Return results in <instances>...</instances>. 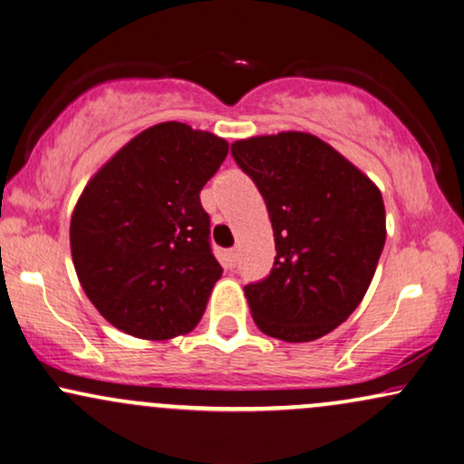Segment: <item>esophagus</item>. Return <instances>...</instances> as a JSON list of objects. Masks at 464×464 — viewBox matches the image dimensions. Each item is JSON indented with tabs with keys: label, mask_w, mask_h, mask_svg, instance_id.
<instances>
[{
	"label": "esophagus",
	"mask_w": 464,
	"mask_h": 464,
	"mask_svg": "<svg viewBox=\"0 0 464 464\" xmlns=\"http://www.w3.org/2000/svg\"><path fill=\"white\" fill-rule=\"evenodd\" d=\"M237 256H239V250L237 248H228L227 250V261H228V266H236L237 264Z\"/></svg>",
	"instance_id": "obj_1"
}]
</instances>
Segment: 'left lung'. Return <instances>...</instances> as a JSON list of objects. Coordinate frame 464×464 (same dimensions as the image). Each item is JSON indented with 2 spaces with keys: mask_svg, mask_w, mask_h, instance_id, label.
Wrapping results in <instances>:
<instances>
[{
  "mask_svg": "<svg viewBox=\"0 0 464 464\" xmlns=\"http://www.w3.org/2000/svg\"><path fill=\"white\" fill-rule=\"evenodd\" d=\"M266 200L276 256L244 287L261 333L314 342L361 304L384 248L382 194L331 144L303 131L231 144Z\"/></svg>",
  "mask_w": 464,
  "mask_h": 464,
  "instance_id": "obj_1",
  "label": "left lung"
}]
</instances>
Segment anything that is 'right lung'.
I'll use <instances>...</instances> for the list:
<instances>
[{
	"instance_id": "add662e5",
	"label": "right lung",
	"mask_w": 464,
	"mask_h": 464,
	"mask_svg": "<svg viewBox=\"0 0 464 464\" xmlns=\"http://www.w3.org/2000/svg\"><path fill=\"white\" fill-rule=\"evenodd\" d=\"M227 153L214 133L160 122L83 188L71 218L72 264L111 326L161 342L200 322L222 267L198 194Z\"/></svg>"
}]
</instances>
